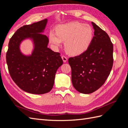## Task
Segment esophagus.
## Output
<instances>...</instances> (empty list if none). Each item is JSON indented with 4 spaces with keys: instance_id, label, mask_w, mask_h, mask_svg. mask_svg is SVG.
I'll return each mask as SVG.
<instances>
[{
    "instance_id": "34e87169",
    "label": "esophagus",
    "mask_w": 128,
    "mask_h": 128,
    "mask_svg": "<svg viewBox=\"0 0 128 128\" xmlns=\"http://www.w3.org/2000/svg\"><path fill=\"white\" fill-rule=\"evenodd\" d=\"M61 58H62V60L64 61V62H66L67 60H68L67 57H66V56H62Z\"/></svg>"
}]
</instances>
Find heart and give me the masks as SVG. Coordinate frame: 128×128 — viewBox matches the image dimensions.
Masks as SVG:
<instances>
[{"label":"heart","mask_w":128,"mask_h":128,"mask_svg":"<svg viewBox=\"0 0 128 128\" xmlns=\"http://www.w3.org/2000/svg\"><path fill=\"white\" fill-rule=\"evenodd\" d=\"M94 38V30L88 24L71 22L58 26L56 32L51 31L49 40L56 48L64 42V48L69 54L76 56L84 53L89 48Z\"/></svg>","instance_id":"1"}]
</instances>
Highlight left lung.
<instances>
[{"instance_id":"left-lung-1","label":"left lung","mask_w":128,"mask_h":128,"mask_svg":"<svg viewBox=\"0 0 128 128\" xmlns=\"http://www.w3.org/2000/svg\"><path fill=\"white\" fill-rule=\"evenodd\" d=\"M94 36L90 46L80 56L69 58L74 87L89 94L105 82L113 64V45L108 34L94 22Z\"/></svg>"}]
</instances>
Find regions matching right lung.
Segmentation results:
<instances>
[{"instance_id":"add662e5","label":"right lung","mask_w":128,"mask_h":128,"mask_svg":"<svg viewBox=\"0 0 128 128\" xmlns=\"http://www.w3.org/2000/svg\"><path fill=\"white\" fill-rule=\"evenodd\" d=\"M48 20L44 19L17 30L10 38L6 53V62L10 74L22 90L32 94H42L52 90L56 73L63 61L60 54L48 48V37L40 33L44 32ZM30 38L34 42L32 54L21 53L20 45Z\"/></svg>"}]
</instances>
